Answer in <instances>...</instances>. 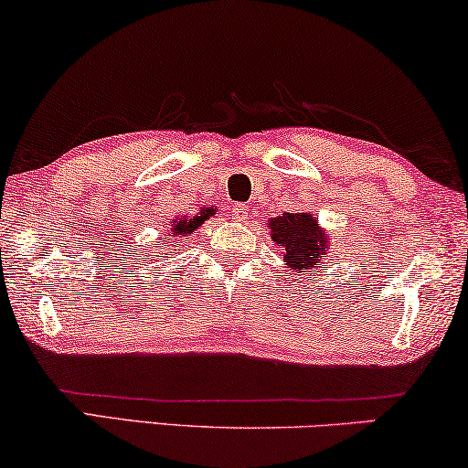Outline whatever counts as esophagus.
Listing matches in <instances>:
<instances>
[{
    "label": "esophagus",
    "mask_w": 468,
    "mask_h": 468,
    "mask_svg": "<svg viewBox=\"0 0 468 468\" xmlns=\"http://www.w3.org/2000/svg\"><path fill=\"white\" fill-rule=\"evenodd\" d=\"M248 214H250V209H248L246 203H235V206L231 207V216L237 222L248 220Z\"/></svg>",
    "instance_id": "obj_1"
}]
</instances>
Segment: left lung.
I'll list each match as a JSON object with an SVG mask.
<instances>
[{"label": "left lung", "instance_id": "8db88e82", "mask_svg": "<svg viewBox=\"0 0 468 468\" xmlns=\"http://www.w3.org/2000/svg\"><path fill=\"white\" fill-rule=\"evenodd\" d=\"M271 241L284 252V262L294 273L314 271L318 273V262L328 254V235L318 227L312 214H284L269 220Z\"/></svg>", "mask_w": 468, "mask_h": 468}]
</instances>
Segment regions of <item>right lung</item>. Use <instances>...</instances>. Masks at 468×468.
I'll use <instances>...</instances> for the list:
<instances>
[{
    "instance_id": "obj_1",
    "label": "right lung",
    "mask_w": 468,
    "mask_h": 468,
    "mask_svg": "<svg viewBox=\"0 0 468 468\" xmlns=\"http://www.w3.org/2000/svg\"><path fill=\"white\" fill-rule=\"evenodd\" d=\"M214 214H216V207H203L197 216H188V218L186 216H182V218L174 220V225L169 227V241H167V237H163V241H167L165 252H169L174 246H180L182 237H188L190 233H195L197 229H199L203 222H206L209 216H214ZM156 246H161V243H156Z\"/></svg>"
}]
</instances>
